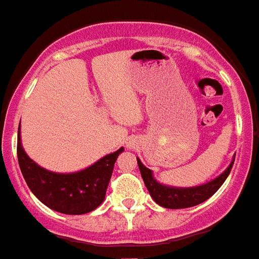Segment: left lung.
I'll return each mask as SVG.
<instances>
[{
	"label": "left lung",
	"mask_w": 259,
	"mask_h": 259,
	"mask_svg": "<svg viewBox=\"0 0 259 259\" xmlns=\"http://www.w3.org/2000/svg\"><path fill=\"white\" fill-rule=\"evenodd\" d=\"M138 160V165H139V171L142 175L143 182L148 188L149 193L153 197V200L161 205L164 208H188V207H193V205L201 204L203 201L209 199L212 194L220 189L222 184L225 182L228 175H229L230 169L233 167L235 158L232 160V163L228 168L221 174L220 177H217L212 181H209L207 184L200 185V186H194V188H174V186H167L157 182L153 178L152 171L146 168L141 160Z\"/></svg>",
	"instance_id": "obj_1"
}]
</instances>
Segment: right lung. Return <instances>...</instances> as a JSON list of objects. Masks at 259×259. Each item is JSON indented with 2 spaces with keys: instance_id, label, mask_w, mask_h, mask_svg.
I'll return each instance as SVG.
<instances>
[{
  "instance_id": "obj_1",
  "label": "right lung",
  "mask_w": 259,
  "mask_h": 259,
  "mask_svg": "<svg viewBox=\"0 0 259 259\" xmlns=\"http://www.w3.org/2000/svg\"><path fill=\"white\" fill-rule=\"evenodd\" d=\"M122 152L124 149H118L78 172H52L39 167L26 154L20 142L19 124L18 160L24 181L41 203L62 214H87L102 204L114 163Z\"/></svg>"
}]
</instances>
